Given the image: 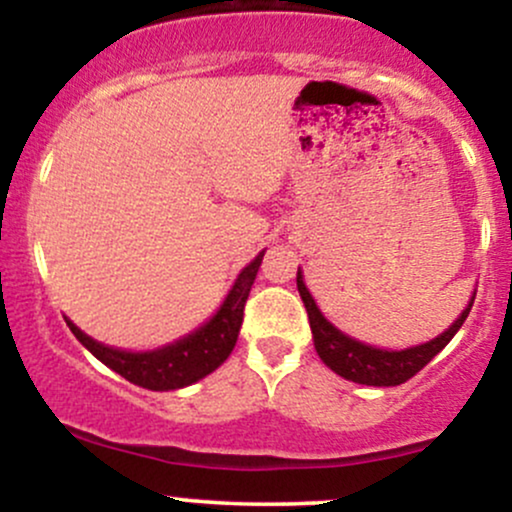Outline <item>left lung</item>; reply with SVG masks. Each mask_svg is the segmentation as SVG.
Instances as JSON below:
<instances>
[{"mask_svg": "<svg viewBox=\"0 0 512 512\" xmlns=\"http://www.w3.org/2000/svg\"><path fill=\"white\" fill-rule=\"evenodd\" d=\"M296 284L298 293H301L305 303V310H308L317 356L325 361V366H330L334 373L351 380V383L373 387H395L407 383L409 378H414V375L419 373L433 356L440 354V351L448 346L450 339L455 337L457 330L462 327V322L467 320L469 310H472L474 296H477V291H474V296L469 298V305L462 310V315L457 317L443 334H438L436 339L419 346H409V349L402 351H387L378 349V346L356 342L349 334L339 332L337 327L320 313V308L315 305V298L310 296L308 289H305L301 269H298Z\"/></svg>", "mask_w": 512, "mask_h": 512, "instance_id": "1", "label": "left lung"}]
</instances>
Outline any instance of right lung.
<instances>
[{
	"mask_svg": "<svg viewBox=\"0 0 512 512\" xmlns=\"http://www.w3.org/2000/svg\"><path fill=\"white\" fill-rule=\"evenodd\" d=\"M264 252L252 260L243 272L238 274L236 284L228 291L226 301L216 310V315L209 322H204L199 330H195L178 342L161 346L154 351H122L105 346L96 339L84 334L72 320H67L69 330L81 344L91 351L98 361L113 368L129 383L146 387L154 392L180 390L197 380L207 378L216 368L231 356L233 346L238 342L240 325H243V310L248 301L252 284H255L257 269H260Z\"/></svg>",
	"mask_w": 512,
	"mask_h": 512,
	"instance_id": "obj_1",
	"label": "right lung"
}]
</instances>
